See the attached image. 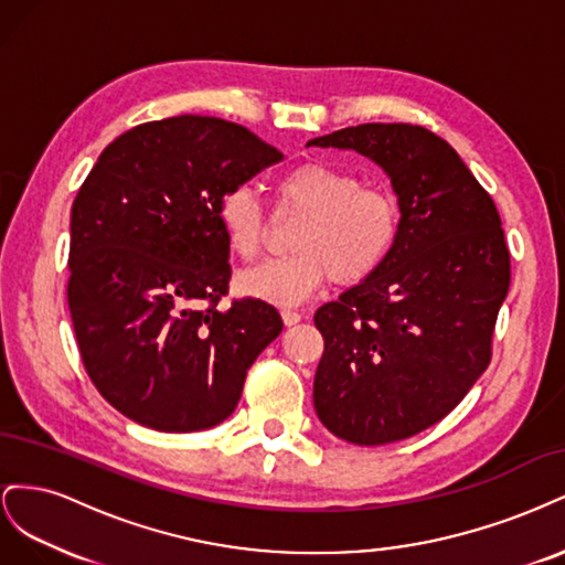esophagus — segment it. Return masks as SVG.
Wrapping results in <instances>:
<instances>
[{
	"mask_svg": "<svg viewBox=\"0 0 565 565\" xmlns=\"http://www.w3.org/2000/svg\"><path fill=\"white\" fill-rule=\"evenodd\" d=\"M280 316H282V322H285V324H297V322L301 320V313L289 311V309H285Z\"/></svg>",
	"mask_w": 565,
	"mask_h": 565,
	"instance_id": "1",
	"label": "esophagus"
}]
</instances>
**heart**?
<instances>
[{
	"label": "heart",
	"instance_id": "1",
	"mask_svg": "<svg viewBox=\"0 0 565 565\" xmlns=\"http://www.w3.org/2000/svg\"><path fill=\"white\" fill-rule=\"evenodd\" d=\"M273 214L299 216L282 259L266 262L237 276L245 297L276 306L309 299L330 278L355 285L370 278L393 252L401 233V207L393 193L363 185L361 177L324 162L289 167L270 185ZM218 226L233 254L249 262L268 237L266 212L245 185L218 198Z\"/></svg>",
	"mask_w": 565,
	"mask_h": 565
}]
</instances>
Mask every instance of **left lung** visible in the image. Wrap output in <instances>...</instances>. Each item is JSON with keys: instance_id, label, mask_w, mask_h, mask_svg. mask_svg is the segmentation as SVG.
Instances as JSON below:
<instances>
[{"instance_id": "left-lung-1", "label": "left lung", "mask_w": 565, "mask_h": 565, "mask_svg": "<svg viewBox=\"0 0 565 565\" xmlns=\"http://www.w3.org/2000/svg\"><path fill=\"white\" fill-rule=\"evenodd\" d=\"M309 146L361 152L398 195L388 259L313 318L320 422L355 446H384L452 413L486 372L511 256L492 198L434 131L370 122Z\"/></svg>"}]
</instances>
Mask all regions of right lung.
Wrapping results in <instances>:
<instances>
[{
  "mask_svg": "<svg viewBox=\"0 0 565 565\" xmlns=\"http://www.w3.org/2000/svg\"><path fill=\"white\" fill-rule=\"evenodd\" d=\"M282 152L221 117L129 129L73 202L67 306L84 370L117 413L156 431H202L241 401L249 365L282 332L259 299L228 295L216 204Z\"/></svg>",
  "mask_w": 565,
  "mask_h": 565,
  "instance_id": "obj_1",
  "label": "right lung"
}]
</instances>
